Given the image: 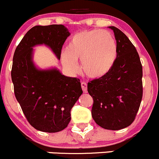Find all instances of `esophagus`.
<instances>
[{
	"label": "esophagus",
	"instance_id": "34e87169",
	"mask_svg": "<svg viewBox=\"0 0 159 159\" xmlns=\"http://www.w3.org/2000/svg\"><path fill=\"white\" fill-rule=\"evenodd\" d=\"M81 89H82L83 91H84V92H87V91H88L87 83L84 82V81H82V82L81 83Z\"/></svg>",
	"mask_w": 159,
	"mask_h": 159
}]
</instances>
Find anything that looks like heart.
Returning <instances> with one entry per match:
<instances>
[{"label":"heart","instance_id":"1","mask_svg":"<svg viewBox=\"0 0 159 159\" xmlns=\"http://www.w3.org/2000/svg\"><path fill=\"white\" fill-rule=\"evenodd\" d=\"M118 46L111 33L107 30H83L70 38L66 52L61 56L64 67L70 72L78 68L75 61L81 60L83 73L93 79L110 72L116 62Z\"/></svg>","mask_w":159,"mask_h":159}]
</instances>
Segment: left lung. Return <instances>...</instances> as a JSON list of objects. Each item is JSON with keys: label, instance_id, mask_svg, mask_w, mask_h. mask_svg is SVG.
Wrapping results in <instances>:
<instances>
[{"label": "left lung", "instance_id": "8db88e82", "mask_svg": "<svg viewBox=\"0 0 159 159\" xmlns=\"http://www.w3.org/2000/svg\"><path fill=\"white\" fill-rule=\"evenodd\" d=\"M113 30L118 57L108 74L88 83L93 98L91 115L102 128L120 130L135 119L143 94L142 65L135 47L116 27Z\"/></svg>", "mask_w": 159, "mask_h": 159}]
</instances>
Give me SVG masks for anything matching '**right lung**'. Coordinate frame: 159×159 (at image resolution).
<instances>
[{"mask_svg": "<svg viewBox=\"0 0 159 159\" xmlns=\"http://www.w3.org/2000/svg\"><path fill=\"white\" fill-rule=\"evenodd\" d=\"M69 35L62 25L33 27L14 51L11 79L16 99L30 125L44 132H57L68 126L70 110L83 91L78 78L56 69H37L31 60L32 48L46 44L60 59Z\"/></svg>", "mask_w": 159, "mask_h": 159, "instance_id": "1", "label": "right lung"}]
</instances>
